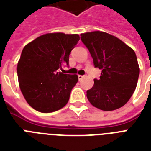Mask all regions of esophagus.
Wrapping results in <instances>:
<instances>
[{"mask_svg":"<svg viewBox=\"0 0 151 151\" xmlns=\"http://www.w3.org/2000/svg\"><path fill=\"white\" fill-rule=\"evenodd\" d=\"M84 78V75H78V80H79V81L82 80Z\"/></svg>","mask_w":151,"mask_h":151,"instance_id":"34e87169","label":"esophagus"}]
</instances>
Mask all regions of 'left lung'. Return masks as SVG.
Segmentation results:
<instances>
[{"label": "left lung", "mask_w": 151, "mask_h": 151, "mask_svg": "<svg viewBox=\"0 0 151 151\" xmlns=\"http://www.w3.org/2000/svg\"><path fill=\"white\" fill-rule=\"evenodd\" d=\"M95 67L102 71L87 91L90 103L103 111H112L127 103L137 87L139 67L135 52L122 40L103 32L81 34Z\"/></svg>", "instance_id": "1"}]
</instances>
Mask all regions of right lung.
<instances>
[{"label": "right lung", "mask_w": 151, "mask_h": 151, "mask_svg": "<svg viewBox=\"0 0 151 151\" xmlns=\"http://www.w3.org/2000/svg\"><path fill=\"white\" fill-rule=\"evenodd\" d=\"M79 40L78 34L48 33L24 47L17 67L18 83L35 110L49 113L67 105L78 77L59 69L69 65L70 52Z\"/></svg>", "instance_id": "1"}]
</instances>
